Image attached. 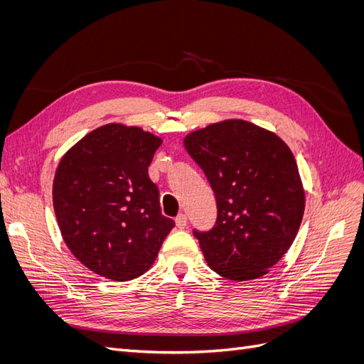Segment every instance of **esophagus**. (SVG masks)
Here are the masks:
<instances>
[{"label":"esophagus","mask_w":364,"mask_h":364,"mask_svg":"<svg viewBox=\"0 0 364 364\" xmlns=\"http://www.w3.org/2000/svg\"><path fill=\"white\" fill-rule=\"evenodd\" d=\"M174 222H176V226H178L179 229H183L186 226V215L185 214H179L178 217L174 218Z\"/></svg>","instance_id":"1"}]
</instances>
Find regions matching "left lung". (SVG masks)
I'll return each instance as SVG.
<instances>
[{
	"label": "left lung",
	"mask_w": 364,
	"mask_h": 364,
	"mask_svg": "<svg viewBox=\"0 0 364 364\" xmlns=\"http://www.w3.org/2000/svg\"><path fill=\"white\" fill-rule=\"evenodd\" d=\"M215 194L217 220L194 229L208 266L230 281L262 277L291 246L305 193L289 146L270 130L226 119L183 139Z\"/></svg>",
	"instance_id": "obj_1"
}]
</instances>
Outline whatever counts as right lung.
<instances>
[{"mask_svg": "<svg viewBox=\"0 0 364 364\" xmlns=\"http://www.w3.org/2000/svg\"><path fill=\"white\" fill-rule=\"evenodd\" d=\"M162 139L135 126L90 132L60 159L53 182L58 225L73 255L114 281L141 277L174 222L161 214L149 165Z\"/></svg>", "mask_w": 364, "mask_h": 364, "instance_id": "add662e5", "label": "right lung"}]
</instances>
